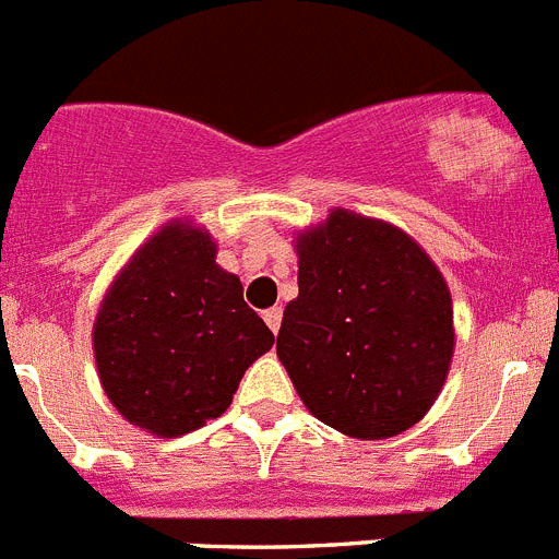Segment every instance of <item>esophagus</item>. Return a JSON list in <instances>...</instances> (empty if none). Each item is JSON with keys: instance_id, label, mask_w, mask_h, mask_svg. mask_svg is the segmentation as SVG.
I'll list each match as a JSON object with an SVG mask.
<instances>
[{"instance_id": "obj_1", "label": "esophagus", "mask_w": 559, "mask_h": 559, "mask_svg": "<svg viewBox=\"0 0 559 559\" xmlns=\"http://www.w3.org/2000/svg\"><path fill=\"white\" fill-rule=\"evenodd\" d=\"M281 317H284V311H281L278 306H273V309L264 311V323L270 325V331H273V334H278V329H281Z\"/></svg>"}]
</instances>
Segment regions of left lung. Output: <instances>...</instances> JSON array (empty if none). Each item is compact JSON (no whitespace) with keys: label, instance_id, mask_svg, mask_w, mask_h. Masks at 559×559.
<instances>
[{"label":"left lung","instance_id":"8db88e82","mask_svg":"<svg viewBox=\"0 0 559 559\" xmlns=\"http://www.w3.org/2000/svg\"><path fill=\"white\" fill-rule=\"evenodd\" d=\"M298 298L278 359L317 420L359 440L406 431L449 376V286L404 230L331 211L298 239Z\"/></svg>","mask_w":559,"mask_h":559}]
</instances>
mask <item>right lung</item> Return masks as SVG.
Instances as JSON below:
<instances>
[{
  "label": "right lung",
  "instance_id": "add662e5",
  "mask_svg": "<svg viewBox=\"0 0 559 559\" xmlns=\"http://www.w3.org/2000/svg\"><path fill=\"white\" fill-rule=\"evenodd\" d=\"M214 255L205 230L167 225L130 259L97 314L94 356L110 404L158 437L223 415L275 342L245 304L242 281Z\"/></svg>",
  "mask_w": 559,
  "mask_h": 559
}]
</instances>
